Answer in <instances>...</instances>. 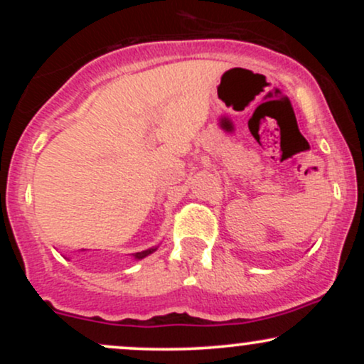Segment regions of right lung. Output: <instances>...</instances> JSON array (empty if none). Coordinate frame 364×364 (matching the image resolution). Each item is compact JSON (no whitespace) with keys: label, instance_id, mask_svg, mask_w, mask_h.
Listing matches in <instances>:
<instances>
[{"label":"right lung","instance_id":"add662e5","mask_svg":"<svg viewBox=\"0 0 364 364\" xmlns=\"http://www.w3.org/2000/svg\"><path fill=\"white\" fill-rule=\"evenodd\" d=\"M156 250H157V248H149V250H144V252L133 253V258H135V260H141V258H145V257H147V255L154 253V252H156Z\"/></svg>","mask_w":364,"mask_h":364}]
</instances>
